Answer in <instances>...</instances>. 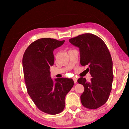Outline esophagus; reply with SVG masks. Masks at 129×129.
Here are the masks:
<instances>
[{
    "label": "esophagus",
    "mask_w": 129,
    "mask_h": 129,
    "mask_svg": "<svg viewBox=\"0 0 129 129\" xmlns=\"http://www.w3.org/2000/svg\"><path fill=\"white\" fill-rule=\"evenodd\" d=\"M73 81H74V82H75V83H77V78H73Z\"/></svg>",
    "instance_id": "obj_1"
}]
</instances>
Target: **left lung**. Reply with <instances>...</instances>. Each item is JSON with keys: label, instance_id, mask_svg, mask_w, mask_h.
Instances as JSON below:
<instances>
[{"label": "left lung", "instance_id": "left-lung-1", "mask_svg": "<svg viewBox=\"0 0 129 129\" xmlns=\"http://www.w3.org/2000/svg\"><path fill=\"white\" fill-rule=\"evenodd\" d=\"M69 42L79 48L80 64L89 66L86 70L92 77L90 82L83 77L77 80L84 87L81 102L87 109H97L107 102L112 89L113 75L111 54L103 40L93 34L79 35L70 39Z\"/></svg>", "mask_w": 129, "mask_h": 129}]
</instances>
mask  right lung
<instances>
[{
	"mask_svg": "<svg viewBox=\"0 0 129 129\" xmlns=\"http://www.w3.org/2000/svg\"><path fill=\"white\" fill-rule=\"evenodd\" d=\"M64 42L39 39L28 46L23 57L27 93L40 111L50 115L63 111L66 95L74 85L71 78H56L54 82L50 76V67L54 60L53 51Z\"/></svg>",
	"mask_w": 129,
	"mask_h": 129,
	"instance_id": "obj_1",
	"label": "right lung"
}]
</instances>
